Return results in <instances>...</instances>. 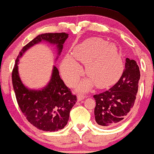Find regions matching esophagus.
I'll return each instance as SVG.
<instances>
[{"label":"esophagus","instance_id":"esophagus-1","mask_svg":"<svg viewBox=\"0 0 154 154\" xmlns=\"http://www.w3.org/2000/svg\"><path fill=\"white\" fill-rule=\"evenodd\" d=\"M86 97V96H85V95H82V94H79L78 97H77V100H78V101H81L84 100V99Z\"/></svg>","mask_w":154,"mask_h":154}]
</instances>
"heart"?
Listing matches in <instances>:
<instances>
[{
	"instance_id": "heart-1",
	"label": "heart",
	"mask_w": 154,
	"mask_h": 154,
	"mask_svg": "<svg viewBox=\"0 0 154 154\" xmlns=\"http://www.w3.org/2000/svg\"><path fill=\"white\" fill-rule=\"evenodd\" d=\"M86 63V71L90 78L79 84L78 89L85 91L94 85L100 87L110 85L119 78L123 62L118 48L114 44L98 38H92L75 47L73 53H68L61 65V72L68 84L77 82L82 75L79 61Z\"/></svg>"
}]
</instances>
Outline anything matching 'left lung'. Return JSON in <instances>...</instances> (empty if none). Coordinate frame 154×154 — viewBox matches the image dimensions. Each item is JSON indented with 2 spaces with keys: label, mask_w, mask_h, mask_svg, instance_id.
<instances>
[{
  "label": "left lung",
  "mask_w": 154,
  "mask_h": 154,
  "mask_svg": "<svg viewBox=\"0 0 154 154\" xmlns=\"http://www.w3.org/2000/svg\"><path fill=\"white\" fill-rule=\"evenodd\" d=\"M139 79L137 62L126 58L125 68L117 82L108 90L93 96L96 101L95 120L101 127L117 126L127 117L135 102Z\"/></svg>",
  "instance_id": "1"
}]
</instances>
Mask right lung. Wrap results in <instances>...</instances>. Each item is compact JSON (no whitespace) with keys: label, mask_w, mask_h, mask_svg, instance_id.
I'll use <instances>...</instances> for the list:
<instances>
[{"label":"right lung","mask_w":154,"mask_h":154,"mask_svg":"<svg viewBox=\"0 0 154 154\" xmlns=\"http://www.w3.org/2000/svg\"><path fill=\"white\" fill-rule=\"evenodd\" d=\"M67 38L68 34L65 32L39 35L23 47L13 69L12 82L19 107L27 120L42 131H56L65 127L69 120L71 109L77 102V96L72 94L70 89L60 78L56 67L53 68L49 84L44 89L31 90L26 88L19 77V58L30 47L43 40L57 45L60 54Z\"/></svg>","instance_id":"obj_1"}]
</instances>
